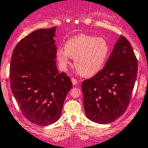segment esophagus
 <instances>
[{
    "mask_svg": "<svg viewBox=\"0 0 148 148\" xmlns=\"http://www.w3.org/2000/svg\"><path fill=\"white\" fill-rule=\"evenodd\" d=\"M71 82H72L73 85H74V86H75V85H77V84H78V82H77V79H74V78H71Z\"/></svg>",
    "mask_w": 148,
    "mask_h": 148,
    "instance_id": "esophagus-1",
    "label": "esophagus"
}]
</instances>
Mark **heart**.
I'll return each instance as SVG.
<instances>
[{
  "label": "heart",
  "instance_id": "b5f03b06",
  "mask_svg": "<svg viewBox=\"0 0 148 148\" xmlns=\"http://www.w3.org/2000/svg\"><path fill=\"white\" fill-rule=\"evenodd\" d=\"M109 54V46L105 39L80 34L70 38L60 48L56 57L60 67L66 69L70 59L74 58L76 69L82 76L91 77L103 69Z\"/></svg>",
  "mask_w": 148,
  "mask_h": 148
}]
</instances>
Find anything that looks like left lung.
Instances as JSON below:
<instances>
[{"label": "left lung", "instance_id": "obj_1", "mask_svg": "<svg viewBox=\"0 0 148 148\" xmlns=\"http://www.w3.org/2000/svg\"><path fill=\"white\" fill-rule=\"evenodd\" d=\"M138 72V61L128 40L120 36L101 71L82 82L86 117L99 124L122 116L130 103Z\"/></svg>", "mask_w": 148, "mask_h": 148}]
</instances>
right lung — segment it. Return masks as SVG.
Here are the masks:
<instances>
[{
	"label": "right lung",
	"mask_w": 148,
	"mask_h": 148,
	"mask_svg": "<svg viewBox=\"0 0 148 148\" xmlns=\"http://www.w3.org/2000/svg\"><path fill=\"white\" fill-rule=\"evenodd\" d=\"M56 28L39 29L18 43L12 54L10 88L22 113L38 125L61 117L65 98L72 86L56 65Z\"/></svg>",
	"instance_id": "right-lung-1"
}]
</instances>
